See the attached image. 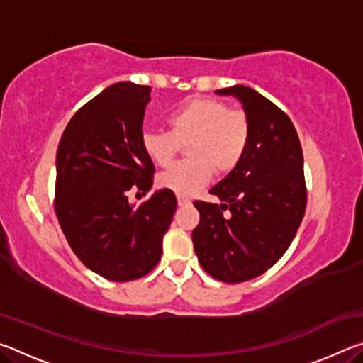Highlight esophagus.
Here are the masks:
<instances>
[{"label":"esophagus","instance_id":"1","mask_svg":"<svg viewBox=\"0 0 363 363\" xmlns=\"http://www.w3.org/2000/svg\"><path fill=\"white\" fill-rule=\"evenodd\" d=\"M190 203H192V201H190L187 196H177V205H179L181 208L182 206H189Z\"/></svg>","mask_w":363,"mask_h":363}]
</instances>
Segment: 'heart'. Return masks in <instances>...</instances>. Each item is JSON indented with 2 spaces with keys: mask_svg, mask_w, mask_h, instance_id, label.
Returning a JSON list of instances; mask_svg holds the SVG:
<instances>
[{
  "mask_svg": "<svg viewBox=\"0 0 363 363\" xmlns=\"http://www.w3.org/2000/svg\"><path fill=\"white\" fill-rule=\"evenodd\" d=\"M168 131H144L140 145L145 157L160 168L174 162L181 145L189 160L158 176V186L179 196H190L218 176L237 169L251 143L247 112L230 108L211 97H195L167 116Z\"/></svg>",
  "mask_w": 363,
  "mask_h": 363,
  "instance_id": "b5f03b06",
  "label": "heart"
}]
</instances>
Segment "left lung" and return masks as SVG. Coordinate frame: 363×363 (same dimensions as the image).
Wrapping results in <instances>:
<instances>
[{
    "label": "left lung",
    "instance_id": "left-lung-1",
    "mask_svg": "<svg viewBox=\"0 0 363 363\" xmlns=\"http://www.w3.org/2000/svg\"><path fill=\"white\" fill-rule=\"evenodd\" d=\"M216 93L243 104L251 143L237 169L211 189L223 203L194 201L200 223L192 242L211 277L240 284L272 267L296 235L307 205L304 160L291 120L274 102L243 84Z\"/></svg>",
    "mask_w": 363,
    "mask_h": 363
}]
</instances>
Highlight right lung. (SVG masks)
<instances>
[{"label": "right lung", "instance_id": "obj_1", "mask_svg": "<svg viewBox=\"0 0 363 363\" xmlns=\"http://www.w3.org/2000/svg\"><path fill=\"white\" fill-rule=\"evenodd\" d=\"M150 86L120 82L86 102L67 125L56 158L54 210L70 248L86 267L112 281L144 277L162 257L177 200L149 192L155 167L140 145Z\"/></svg>", "mask_w": 363, "mask_h": 363}]
</instances>
